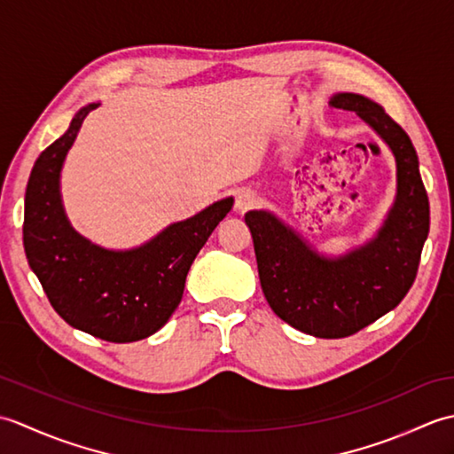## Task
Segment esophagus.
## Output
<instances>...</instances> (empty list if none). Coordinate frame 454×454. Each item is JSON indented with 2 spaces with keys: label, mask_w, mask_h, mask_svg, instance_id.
Instances as JSON below:
<instances>
[{
  "label": "esophagus",
  "mask_w": 454,
  "mask_h": 454,
  "mask_svg": "<svg viewBox=\"0 0 454 454\" xmlns=\"http://www.w3.org/2000/svg\"><path fill=\"white\" fill-rule=\"evenodd\" d=\"M255 202H257L255 192H254V191H249V189H242V191H238V192H236L234 208H236L238 212H246V210L252 208V207L255 205Z\"/></svg>",
  "instance_id": "obj_1"
}]
</instances>
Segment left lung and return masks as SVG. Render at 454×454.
Returning a JSON list of instances; mask_svg holds the SVG:
<instances>
[{
  "label": "left lung",
  "mask_w": 454,
  "mask_h": 454,
  "mask_svg": "<svg viewBox=\"0 0 454 454\" xmlns=\"http://www.w3.org/2000/svg\"><path fill=\"white\" fill-rule=\"evenodd\" d=\"M330 105L359 114L396 160V199L379 232L361 247L325 257L273 212L249 210L246 224L271 310L304 333L340 340L394 310L408 294L429 234V199L416 148L379 103L335 93Z\"/></svg>",
  "instance_id": "8db88e82"
}]
</instances>
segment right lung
Returning a JSON list of instances; mask_svg holds the SVG:
<instances>
[{"mask_svg":"<svg viewBox=\"0 0 454 454\" xmlns=\"http://www.w3.org/2000/svg\"><path fill=\"white\" fill-rule=\"evenodd\" d=\"M98 107H82L70 129L36 158L25 192L23 246L64 322L105 341L130 343L156 333L176 312L192 262L234 199L169 224L140 247L114 252L91 244L66 216L60 171L83 119Z\"/></svg>","mask_w":454,"mask_h":454,"instance_id":"right-lung-1","label":"right lung"}]
</instances>
